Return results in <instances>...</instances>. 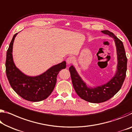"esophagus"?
Wrapping results in <instances>:
<instances>
[{
	"label": "esophagus",
	"mask_w": 132,
	"mask_h": 132,
	"mask_svg": "<svg viewBox=\"0 0 132 132\" xmlns=\"http://www.w3.org/2000/svg\"><path fill=\"white\" fill-rule=\"evenodd\" d=\"M74 61H75V59H74L73 57H72V56H70V57H69L66 59V63H67V64H72V63H73Z\"/></svg>",
	"instance_id": "esophagus-1"
}]
</instances>
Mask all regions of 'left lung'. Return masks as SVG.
Returning a JSON list of instances; mask_svg holds the SVG:
<instances>
[{"mask_svg": "<svg viewBox=\"0 0 132 132\" xmlns=\"http://www.w3.org/2000/svg\"><path fill=\"white\" fill-rule=\"evenodd\" d=\"M101 32L114 39L116 47L118 63L115 74L107 83L92 87L81 79L73 65L69 68L73 87L79 97L90 103H102L110 99L118 92L126 77L127 59L122 42L108 30Z\"/></svg>", "mask_w": 132, "mask_h": 132, "instance_id": "8db88e82", "label": "left lung"}]
</instances>
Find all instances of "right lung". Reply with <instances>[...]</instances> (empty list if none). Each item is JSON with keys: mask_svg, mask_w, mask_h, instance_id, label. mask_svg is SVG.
<instances>
[{"mask_svg": "<svg viewBox=\"0 0 132 132\" xmlns=\"http://www.w3.org/2000/svg\"><path fill=\"white\" fill-rule=\"evenodd\" d=\"M16 33L10 43L6 53V73L9 83L14 91L25 100L39 102L46 99L53 92L59 72L66 68V63L62 62L37 76H28L19 69L13 58V45Z\"/></svg>", "mask_w": 132, "mask_h": 132, "instance_id": "obj_1", "label": "right lung"}]
</instances>
